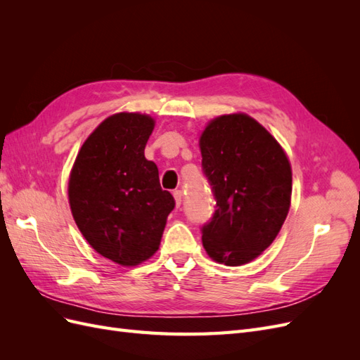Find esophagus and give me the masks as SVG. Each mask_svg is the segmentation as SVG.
Returning a JSON list of instances; mask_svg holds the SVG:
<instances>
[{
    "label": "esophagus",
    "instance_id": "1",
    "mask_svg": "<svg viewBox=\"0 0 360 360\" xmlns=\"http://www.w3.org/2000/svg\"><path fill=\"white\" fill-rule=\"evenodd\" d=\"M174 198H176V202L180 207L181 202H183V192L181 191H174Z\"/></svg>",
    "mask_w": 360,
    "mask_h": 360
}]
</instances>
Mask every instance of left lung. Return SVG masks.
<instances>
[{
	"label": "left lung",
	"instance_id": "obj_1",
	"mask_svg": "<svg viewBox=\"0 0 360 360\" xmlns=\"http://www.w3.org/2000/svg\"><path fill=\"white\" fill-rule=\"evenodd\" d=\"M210 213L201 225L209 255L226 266L257 258L275 240L291 200V168L276 139L246 114L222 115L201 138Z\"/></svg>",
	"mask_w": 360,
	"mask_h": 360
}]
</instances>
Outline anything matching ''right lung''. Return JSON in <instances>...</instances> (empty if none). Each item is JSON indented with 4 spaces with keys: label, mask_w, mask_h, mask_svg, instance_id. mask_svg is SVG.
<instances>
[{
    "label": "right lung",
    "mask_w": 360,
    "mask_h": 360,
    "mask_svg": "<svg viewBox=\"0 0 360 360\" xmlns=\"http://www.w3.org/2000/svg\"><path fill=\"white\" fill-rule=\"evenodd\" d=\"M155 120L120 112L86 138L73 163L69 198L81 233L97 252L134 266L159 249L174 198L162 191L144 148Z\"/></svg>",
    "instance_id": "1"
}]
</instances>
